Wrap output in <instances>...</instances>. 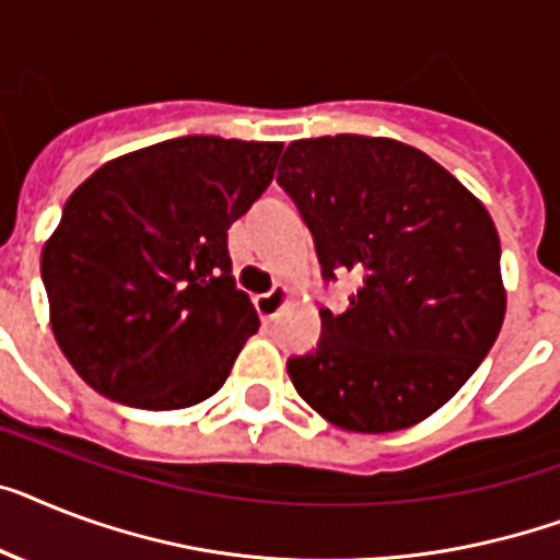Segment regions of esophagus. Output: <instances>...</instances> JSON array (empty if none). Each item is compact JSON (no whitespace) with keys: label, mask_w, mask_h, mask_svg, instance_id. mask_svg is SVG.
Returning <instances> with one entry per match:
<instances>
[{"label":"esophagus","mask_w":560,"mask_h":560,"mask_svg":"<svg viewBox=\"0 0 560 560\" xmlns=\"http://www.w3.org/2000/svg\"><path fill=\"white\" fill-rule=\"evenodd\" d=\"M288 299H290V290L284 288V284H279V288H272L270 293L256 295V311H258V316H261V319H265V322L276 319V316H279L281 307L288 304Z\"/></svg>","instance_id":"34e87169"}]
</instances>
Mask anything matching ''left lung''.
<instances>
[{
	"instance_id": "8db88e82",
	"label": "left lung",
	"mask_w": 560,
	"mask_h": 560,
	"mask_svg": "<svg viewBox=\"0 0 560 560\" xmlns=\"http://www.w3.org/2000/svg\"><path fill=\"white\" fill-rule=\"evenodd\" d=\"M279 186L313 233L322 276L357 272L319 348L288 359L299 397L345 431L408 429L445 406L501 334V238L486 207L390 138L293 140Z\"/></svg>"
}]
</instances>
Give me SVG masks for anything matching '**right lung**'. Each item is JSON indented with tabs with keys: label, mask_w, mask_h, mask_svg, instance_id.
<instances>
[{
	"label": "right lung",
	"mask_w": 560,
	"mask_h": 560,
	"mask_svg": "<svg viewBox=\"0 0 560 560\" xmlns=\"http://www.w3.org/2000/svg\"><path fill=\"white\" fill-rule=\"evenodd\" d=\"M281 143L189 135L103 163L43 247L51 330L103 397L175 411L212 397L258 313L226 230L261 198Z\"/></svg>",
	"instance_id": "obj_1"
}]
</instances>
